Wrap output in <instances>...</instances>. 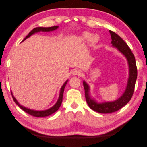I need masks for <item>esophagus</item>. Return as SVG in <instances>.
I'll list each match as a JSON object with an SVG mask.
<instances>
[{"label":"esophagus","mask_w":147,"mask_h":147,"mask_svg":"<svg viewBox=\"0 0 147 147\" xmlns=\"http://www.w3.org/2000/svg\"><path fill=\"white\" fill-rule=\"evenodd\" d=\"M73 75H78V76H80L82 75V72L79 70H75L73 72Z\"/></svg>","instance_id":"34e87169"}]
</instances>
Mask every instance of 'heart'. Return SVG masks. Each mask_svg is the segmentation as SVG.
<instances>
[{"label": "heart", "instance_id": "b5f03b06", "mask_svg": "<svg viewBox=\"0 0 147 147\" xmlns=\"http://www.w3.org/2000/svg\"><path fill=\"white\" fill-rule=\"evenodd\" d=\"M92 34L90 33V32H83L82 35V39L84 41H89L91 39V43L92 45H95L97 42H99V37L97 36V35H94V36H93L92 38Z\"/></svg>", "mask_w": 147, "mask_h": 147}]
</instances>
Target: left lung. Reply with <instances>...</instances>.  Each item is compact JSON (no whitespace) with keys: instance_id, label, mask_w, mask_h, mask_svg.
<instances>
[{"instance_id":"1","label":"left lung","mask_w":147,"mask_h":147,"mask_svg":"<svg viewBox=\"0 0 147 147\" xmlns=\"http://www.w3.org/2000/svg\"><path fill=\"white\" fill-rule=\"evenodd\" d=\"M110 34L112 38L111 43L112 44V46L116 47L118 51L126 57L129 64V76L125 91L119 99L113 102H106L102 103H98L94 99L91 98L90 96V86L85 82L83 81L84 94L88 105L92 110L100 113L115 112L126 105L132 98L137 77L135 57L130 48L118 34L112 30H110Z\"/></svg>"}]
</instances>
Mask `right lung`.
I'll return each instance as SVG.
<instances>
[{"mask_svg":"<svg viewBox=\"0 0 147 147\" xmlns=\"http://www.w3.org/2000/svg\"><path fill=\"white\" fill-rule=\"evenodd\" d=\"M58 28V26H53V27H50V28H35L34 29H32L30 32L29 33V34L26 37V38L23 40V41L25 40L26 38H29V37H30L31 35L32 34L38 32H40V31H42V32H49V31H53L55 30L56 29ZM68 82V80H67L63 85V86L61 87V91H60V94H59V99L57 100V102L55 104V105L54 106H53L52 107H51L50 109H49L48 110H42V111H38V110H31L29 109H28L26 107H24L21 105L16 100V99H15V97L13 96V94L11 92V96L13 97V100L15 101V103L18 105L23 110L24 112H26L27 113L32 115L33 117H47L50 115L51 114H53V113H55V112L59 109V108L60 107V106L62 104V102H63V94H64V88L65 87V85Z\"/></svg>","mask_w":147,"mask_h":147,"instance_id":"obj_1","label":"right lung"}]
</instances>
